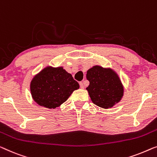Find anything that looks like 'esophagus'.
Returning <instances> with one entry per match:
<instances>
[{
	"mask_svg": "<svg viewBox=\"0 0 157 157\" xmlns=\"http://www.w3.org/2000/svg\"><path fill=\"white\" fill-rule=\"evenodd\" d=\"M79 84H80L81 88H84V85H83V82H80V83H79Z\"/></svg>",
	"mask_w": 157,
	"mask_h": 157,
	"instance_id": "34e87169",
	"label": "esophagus"
}]
</instances>
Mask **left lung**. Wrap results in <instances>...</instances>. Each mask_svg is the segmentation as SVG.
<instances>
[{"instance_id":"obj_1","label":"left lung","mask_w":157,"mask_h":157,"mask_svg":"<svg viewBox=\"0 0 157 157\" xmlns=\"http://www.w3.org/2000/svg\"><path fill=\"white\" fill-rule=\"evenodd\" d=\"M86 78L90 82L86 90L95 105L107 109L121 100L123 86L117 74L112 69L95 66L88 70Z\"/></svg>"}]
</instances>
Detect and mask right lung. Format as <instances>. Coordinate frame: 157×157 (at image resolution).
Masks as SVG:
<instances>
[{"mask_svg":"<svg viewBox=\"0 0 157 157\" xmlns=\"http://www.w3.org/2000/svg\"><path fill=\"white\" fill-rule=\"evenodd\" d=\"M79 84L63 67H47L30 83L32 97L38 105L55 108L69 98Z\"/></svg>","mask_w":157,"mask_h":157,"instance_id":"obj_1","label":"right lung"}]
</instances>
